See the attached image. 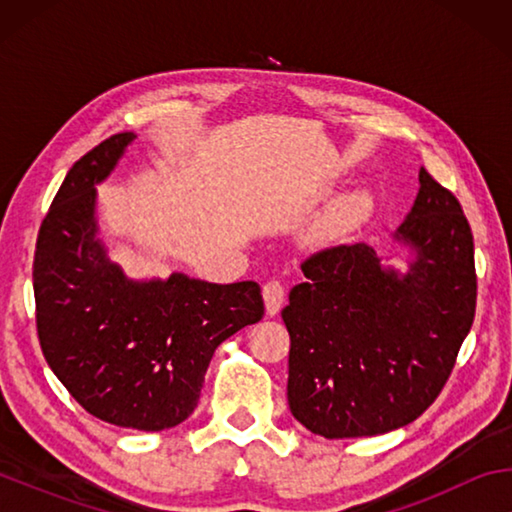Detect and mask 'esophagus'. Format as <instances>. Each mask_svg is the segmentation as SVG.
Wrapping results in <instances>:
<instances>
[{"instance_id": "1", "label": "esophagus", "mask_w": 512, "mask_h": 512, "mask_svg": "<svg viewBox=\"0 0 512 512\" xmlns=\"http://www.w3.org/2000/svg\"><path fill=\"white\" fill-rule=\"evenodd\" d=\"M264 305H266V314L268 316H275L277 311L282 309L284 305V298H287V289H284V284L280 280H268L264 284Z\"/></svg>"}]
</instances>
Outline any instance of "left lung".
Returning a JSON list of instances; mask_svg holds the SVG:
<instances>
[{
    "mask_svg": "<svg viewBox=\"0 0 512 512\" xmlns=\"http://www.w3.org/2000/svg\"><path fill=\"white\" fill-rule=\"evenodd\" d=\"M395 239L413 250L409 273L381 266L368 244L325 248L302 262L307 280L282 309L289 409L323 438L379 436L420 418L472 327V230L427 169Z\"/></svg>",
    "mask_w": 512,
    "mask_h": 512,
    "instance_id": "obj_1",
    "label": "left lung"
}]
</instances>
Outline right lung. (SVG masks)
I'll use <instances>...</instances> for the list:
<instances>
[{
  "mask_svg": "<svg viewBox=\"0 0 512 512\" xmlns=\"http://www.w3.org/2000/svg\"><path fill=\"white\" fill-rule=\"evenodd\" d=\"M133 133L83 155L40 225L33 293L40 348L85 411L115 427L162 431L196 409L219 345L264 316L257 282L210 284L183 273L133 282L97 239L94 185Z\"/></svg>",
  "mask_w": 512,
  "mask_h": 512,
  "instance_id": "obj_1",
  "label": "right lung"
}]
</instances>
